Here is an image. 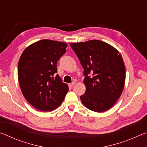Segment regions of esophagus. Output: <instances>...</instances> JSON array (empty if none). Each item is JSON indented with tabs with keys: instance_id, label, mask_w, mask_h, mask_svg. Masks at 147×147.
<instances>
[{
	"instance_id": "34e87169",
	"label": "esophagus",
	"mask_w": 147,
	"mask_h": 147,
	"mask_svg": "<svg viewBox=\"0 0 147 147\" xmlns=\"http://www.w3.org/2000/svg\"><path fill=\"white\" fill-rule=\"evenodd\" d=\"M74 84H75V82H72L71 84H69V86L70 87H73Z\"/></svg>"
}]
</instances>
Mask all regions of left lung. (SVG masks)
Masks as SVG:
<instances>
[{"label": "left lung", "instance_id": "left-lung-1", "mask_svg": "<svg viewBox=\"0 0 147 147\" xmlns=\"http://www.w3.org/2000/svg\"><path fill=\"white\" fill-rule=\"evenodd\" d=\"M84 69L86 90L80 96L87 108L103 112L120 97L125 82L126 69L121 55L110 45L100 40L71 43Z\"/></svg>", "mask_w": 147, "mask_h": 147}]
</instances>
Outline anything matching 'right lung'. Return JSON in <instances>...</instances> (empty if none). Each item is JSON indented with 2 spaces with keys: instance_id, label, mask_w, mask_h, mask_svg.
Segmentation results:
<instances>
[{
  "instance_id": "right-lung-1",
  "label": "right lung",
  "mask_w": 147,
  "mask_h": 147,
  "mask_svg": "<svg viewBox=\"0 0 147 147\" xmlns=\"http://www.w3.org/2000/svg\"><path fill=\"white\" fill-rule=\"evenodd\" d=\"M67 44L43 39L27 47L20 57L18 79L23 94L42 111L56 109L69 91L57 72V61L66 53Z\"/></svg>"
}]
</instances>
